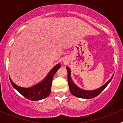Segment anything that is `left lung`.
Here are the masks:
<instances>
[{
  "mask_svg": "<svg viewBox=\"0 0 123 123\" xmlns=\"http://www.w3.org/2000/svg\"><path fill=\"white\" fill-rule=\"evenodd\" d=\"M66 68H67V71H68V85H69V90H70L71 93L74 96L79 97V98H85V99L93 98L94 97H95L97 96L108 86V84L111 82V81L113 79V77L114 76L113 74L112 75V76L111 77L110 79L105 84H104L102 86L98 88V89H96L94 90H85L79 87L78 86H76L74 83L71 77V69L68 67H66Z\"/></svg>",
  "mask_w": 123,
  "mask_h": 123,
  "instance_id": "obj_1",
  "label": "left lung"
}]
</instances>
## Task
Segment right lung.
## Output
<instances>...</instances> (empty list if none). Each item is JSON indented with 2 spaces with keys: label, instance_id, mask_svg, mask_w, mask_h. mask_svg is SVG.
Wrapping results in <instances>:
<instances>
[{
  "label": "right lung",
  "instance_id": "add662e5",
  "mask_svg": "<svg viewBox=\"0 0 123 123\" xmlns=\"http://www.w3.org/2000/svg\"><path fill=\"white\" fill-rule=\"evenodd\" d=\"M61 65L58 63L49 71L43 80L29 87H23L18 86L13 82L10 77L11 84L19 94L28 100L32 101H38L47 98L51 92L52 79L56 71L60 68Z\"/></svg>",
  "mask_w": 123,
  "mask_h": 123
}]
</instances>
